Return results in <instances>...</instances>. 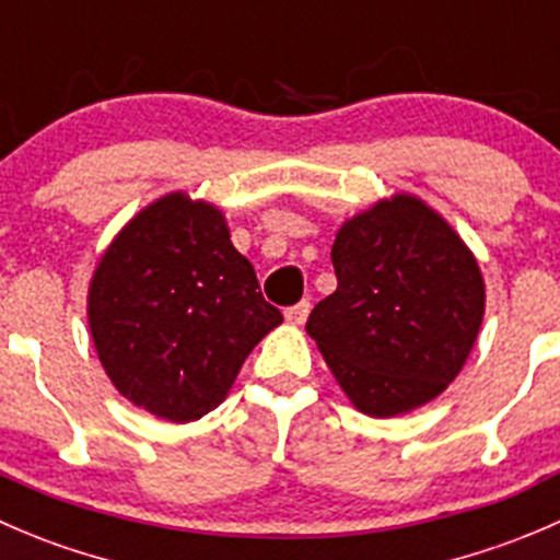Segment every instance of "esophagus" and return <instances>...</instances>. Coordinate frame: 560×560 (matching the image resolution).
Masks as SVG:
<instances>
[{
  "instance_id": "1",
  "label": "esophagus",
  "mask_w": 560,
  "mask_h": 560,
  "mask_svg": "<svg viewBox=\"0 0 560 560\" xmlns=\"http://www.w3.org/2000/svg\"><path fill=\"white\" fill-rule=\"evenodd\" d=\"M308 312H312V303H308V301H301V303H295V306L287 308L284 317H287V323H292V325H303V323H306Z\"/></svg>"
}]
</instances>
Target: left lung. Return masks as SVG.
<instances>
[{
    "label": "left lung",
    "mask_w": 560,
    "mask_h": 560,
    "mask_svg": "<svg viewBox=\"0 0 560 560\" xmlns=\"http://www.w3.org/2000/svg\"><path fill=\"white\" fill-rule=\"evenodd\" d=\"M336 292L306 330L347 399L372 418L427 405L468 361L485 319L474 252L412 194L380 199L336 232Z\"/></svg>",
    "instance_id": "1"
}]
</instances>
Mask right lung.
<instances>
[{
  "label": "right lung",
  "mask_w": 560,
  "mask_h": 560,
  "mask_svg": "<svg viewBox=\"0 0 560 560\" xmlns=\"http://www.w3.org/2000/svg\"><path fill=\"white\" fill-rule=\"evenodd\" d=\"M97 358L114 388L186 424L224 401L248 352L281 325L215 205L155 199L103 252L86 295Z\"/></svg>",
  "instance_id": "1"
}]
</instances>
